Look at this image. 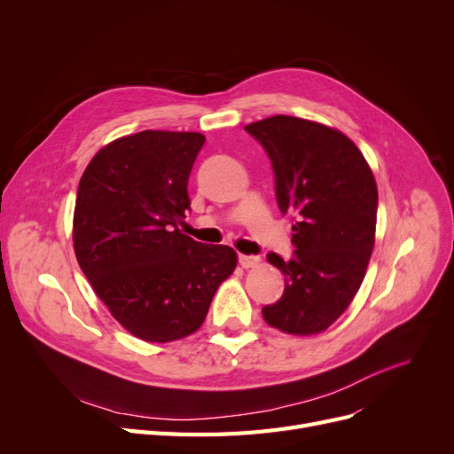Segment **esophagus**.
Here are the masks:
<instances>
[{
    "label": "esophagus",
    "mask_w": 454,
    "mask_h": 454,
    "mask_svg": "<svg viewBox=\"0 0 454 454\" xmlns=\"http://www.w3.org/2000/svg\"><path fill=\"white\" fill-rule=\"evenodd\" d=\"M257 263H259V257L257 255H243V254H239V265L243 269H252Z\"/></svg>",
    "instance_id": "obj_1"
}]
</instances>
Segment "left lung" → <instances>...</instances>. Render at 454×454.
I'll return each instance as SVG.
<instances>
[{
    "instance_id": "8db88e82",
    "label": "left lung",
    "mask_w": 454,
    "mask_h": 454,
    "mask_svg": "<svg viewBox=\"0 0 454 454\" xmlns=\"http://www.w3.org/2000/svg\"><path fill=\"white\" fill-rule=\"evenodd\" d=\"M245 130L267 151L278 206L296 221L293 257L267 255L285 291L263 318L291 335H315L346 311L364 279L377 223L373 173L348 136L309 119L274 115Z\"/></svg>"
}]
</instances>
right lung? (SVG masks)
<instances>
[{
	"label": "right lung",
	"mask_w": 454,
	"mask_h": 454,
	"mask_svg": "<svg viewBox=\"0 0 454 454\" xmlns=\"http://www.w3.org/2000/svg\"><path fill=\"white\" fill-rule=\"evenodd\" d=\"M206 137L143 130L91 158L77 189L74 248L112 317L145 342L195 333L237 254L178 230L187 180Z\"/></svg>",
	"instance_id": "1"
}]
</instances>
